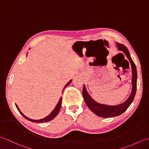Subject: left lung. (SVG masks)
Returning a JSON list of instances; mask_svg holds the SVG:
<instances>
[{"instance_id":"obj_1","label":"left lung","mask_w":149,"mask_h":149,"mask_svg":"<svg viewBox=\"0 0 149 149\" xmlns=\"http://www.w3.org/2000/svg\"><path fill=\"white\" fill-rule=\"evenodd\" d=\"M116 47L119 51H122L126 55V56L129 60L131 65V70H132V79H131L132 89H131V92L129 98L125 102L119 105H108L101 104V103H98L92 98L91 96L89 95L88 92L86 90L85 85L83 86L82 89L83 98H84L86 105H88L89 109L93 113H95L96 116L101 117H105V118L118 116L125 112L131 104V103L133 102L136 91L137 71L136 65L131 58L128 49L124 45L116 42Z\"/></svg>"}]
</instances>
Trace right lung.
Instances as JSON below:
<instances>
[{"label": "right lung", "instance_id": "add662e5", "mask_svg": "<svg viewBox=\"0 0 149 149\" xmlns=\"http://www.w3.org/2000/svg\"><path fill=\"white\" fill-rule=\"evenodd\" d=\"M28 54V53H27ZM72 80H70V81H69L67 84L65 86V87H64V88H63V90L65 89V88H67V86L70 84L71 83V82H72ZM61 100H62V98H61V97L60 98V100H59V102H58V103H57V105H56V106L55 107V108L54 109V110H53V111H52L51 112V113L49 114V115H48L47 116H46V117H44V118H43V119H39V120H34V119H30V118H29V117H27L26 116H25V115H24V114L20 111V110H19V109L18 108V105H16V108H17V109L18 110V111H19V112L22 114V115L23 116V117H25V119H26L27 120H30V121H32V122H33V123H46V122H48V121H50L51 120H52V119H53L55 117H56L58 114V113H59V112H60V109H61Z\"/></svg>", "mask_w": 149, "mask_h": 149}]
</instances>
